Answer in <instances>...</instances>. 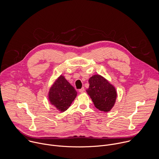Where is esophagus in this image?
I'll list each match as a JSON object with an SVG mask.
<instances>
[{"label":"esophagus","instance_id":"1","mask_svg":"<svg viewBox=\"0 0 159 159\" xmlns=\"http://www.w3.org/2000/svg\"><path fill=\"white\" fill-rule=\"evenodd\" d=\"M79 92L80 93H83V92H84V91H85V89H84V87H82V89H79Z\"/></svg>","mask_w":159,"mask_h":159}]
</instances>
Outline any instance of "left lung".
Wrapping results in <instances>:
<instances>
[{"mask_svg": "<svg viewBox=\"0 0 159 159\" xmlns=\"http://www.w3.org/2000/svg\"><path fill=\"white\" fill-rule=\"evenodd\" d=\"M89 82V88L86 91L92 98L95 107L100 111H110L117 98L114 87L99 75L91 77Z\"/></svg>", "mask_w": 159, "mask_h": 159, "instance_id": "1", "label": "left lung"}]
</instances>
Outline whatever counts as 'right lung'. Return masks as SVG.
<instances>
[{
  "label": "right lung",
  "mask_w": 159,
  "mask_h": 159,
  "mask_svg": "<svg viewBox=\"0 0 159 159\" xmlns=\"http://www.w3.org/2000/svg\"><path fill=\"white\" fill-rule=\"evenodd\" d=\"M77 94L75 89L61 75L50 88L48 97L57 109L64 112L70 107Z\"/></svg>",
  "instance_id": "right-lung-1"
}]
</instances>
